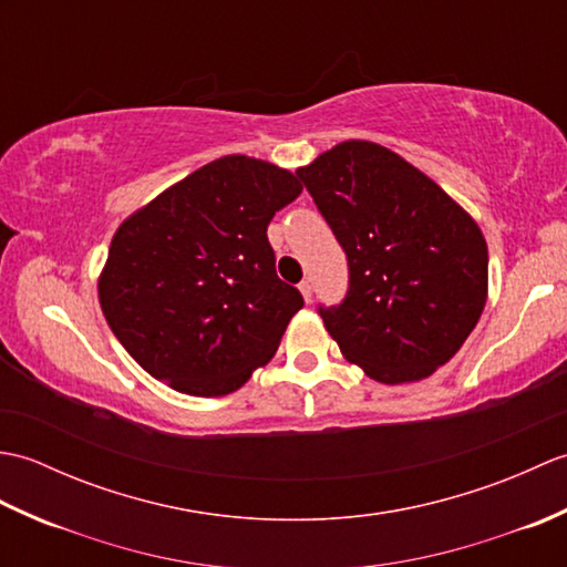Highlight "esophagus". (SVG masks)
I'll use <instances>...</instances> for the list:
<instances>
[{
	"label": "esophagus",
	"instance_id": "1",
	"mask_svg": "<svg viewBox=\"0 0 567 567\" xmlns=\"http://www.w3.org/2000/svg\"><path fill=\"white\" fill-rule=\"evenodd\" d=\"M299 292H302L305 302H311V280H302V282H299Z\"/></svg>",
	"mask_w": 567,
	"mask_h": 567
}]
</instances>
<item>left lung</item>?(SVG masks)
I'll use <instances>...</instances> for the list:
<instances>
[{"label":"left lung","mask_w":567,"mask_h":567,"mask_svg":"<svg viewBox=\"0 0 567 567\" xmlns=\"http://www.w3.org/2000/svg\"><path fill=\"white\" fill-rule=\"evenodd\" d=\"M348 258V295L319 309L348 363L419 382L461 351L487 302V240L429 175L372 141L297 167Z\"/></svg>","instance_id":"8db88e82"}]
</instances>
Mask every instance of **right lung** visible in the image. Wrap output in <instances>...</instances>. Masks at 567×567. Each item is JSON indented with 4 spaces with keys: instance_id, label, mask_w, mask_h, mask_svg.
<instances>
[{
    "instance_id": "right-lung-1",
    "label": "right lung",
    "mask_w": 567,
    "mask_h": 567,
    "mask_svg": "<svg viewBox=\"0 0 567 567\" xmlns=\"http://www.w3.org/2000/svg\"><path fill=\"white\" fill-rule=\"evenodd\" d=\"M302 195L297 175L224 155L122 221L97 292L136 363L167 388L221 396L275 355L302 309L275 272L268 224Z\"/></svg>"
}]
</instances>
